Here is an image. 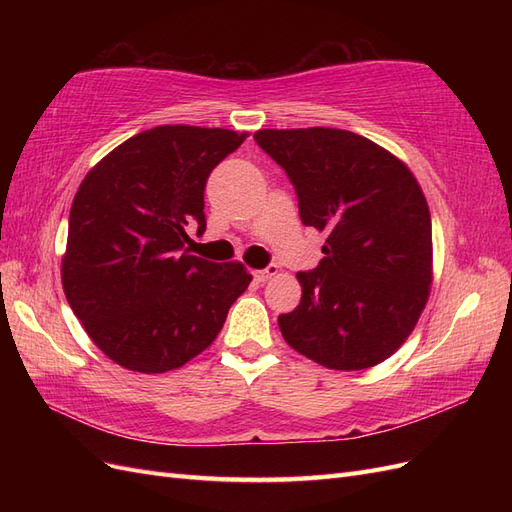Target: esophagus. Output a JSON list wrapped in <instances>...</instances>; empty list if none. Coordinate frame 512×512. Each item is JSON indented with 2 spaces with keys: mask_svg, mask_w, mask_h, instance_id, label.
I'll return each mask as SVG.
<instances>
[{
  "mask_svg": "<svg viewBox=\"0 0 512 512\" xmlns=\"http://www.w3.org/2000/svg\"><path fill=\"white\" fill-rule=\"evenodd\" d=\"M277 271H280V267H277V265H269L267 269L254 271V280H256V282H269L271 277H275V275H277Z\"/></svg>",
  "mask_w": 512,
  "mask_h": 512,
  "instance_id": "1",
  "label": "esophagus"
}]
</instances>
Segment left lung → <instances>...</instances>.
<instances>
[{
	"label": "left lung",
	"mask_w": 512,
	"mask_h": 512,
	"mask_svg": "<svg viewBox=\"0 0 512 512\" xmlns=\"http://www.w3.org/2000/svg\"><path fill=\"white\" fill-rule=\"evenodd\" d=\"M299 196L324 258L297 273L301 303L277 318L286 344L329 369L374 367L414 331L433 282L431 215L412 170L348 130H258Z\"/></svg>",
	"instance_id": "8db88e82"
}]
</instances>
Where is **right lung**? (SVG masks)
I'll use <instances>...</instances> for the list:
<instances>
[{"instance_id":"1","label":"right lung","mask_w":512,"mask_h":512,"mask_svg":"<svg viewBox=\"0 0 512 512\" xmlns=\"http://www.w3.org/2000/svg\"><path fill=\"white\" fill-rule=\"evenodd\" d=\"M247 132L158 126L104 156L72 200L61 286L111 361L164 374L207 350L252 275L192 256L205 230V183Z\"/></svg>"}]
</instances>
